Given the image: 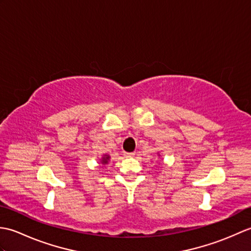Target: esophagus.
Returning <instances> with one entry per match:
<instances>
[{"label":"esophagus","mask_w":251,"mask_h":251,"mask_svg":"<svg viewBox=\"0 0 251 251\" xmlns=\"http://www.w3.org/2000/svg\"><path fill=\"white\" fill-rule=\"evenodd\" d=\"M124 156L125 157H127V158H131V157H134L135 156V153H124Z\"/></svg>","instance_id":"esophagus-1"}]
</instances>
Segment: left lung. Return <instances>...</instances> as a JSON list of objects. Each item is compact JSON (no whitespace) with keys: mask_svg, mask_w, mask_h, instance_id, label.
<instances>
[{"mask_svg":"<svg viewBox=\"0 0 251 251\" xmlns=\"http://www.w3.org/2000/svg\"><path fill=\"white\" fill-rule=\"evenodd\" d=\"M158 155H159V154H158Z\"/></svg>","mask_w":251,"mask_h":251,"instance_id":"obj_1","label":"left lung"}]
</instances>
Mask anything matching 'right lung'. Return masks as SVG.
Here are the masks:
<instances>
[{
  "label": "right lung",
  "mask_w": 251,
  "mask_h": 251,
  "mask_svg": "<svg viewBox=\"0 0 251 251\" xmlns=\"http://www.w3.org/2000/svg\"><path fill=\"white\" fill-rule=\"evenodd\" d=\"M109 161H110V155H108V154H103V155L100 158L101 164H103V165L109 164Z\"/></svg>",
  "instance_id": "obj_1"
}]
</instances>
